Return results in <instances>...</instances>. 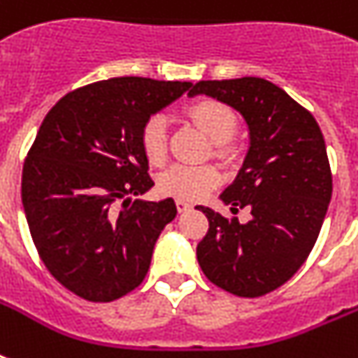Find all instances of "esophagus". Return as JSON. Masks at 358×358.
<instances>
[{"label":"esophagus","instance_id":"obj_1","mask_svg":"<svg viewBox=\"0 0 358 358\" xmlns=\"http://www.w3.org/2000/svg\"><path fill=\"white\" fill-rule=\"evenodd\" d=\"M176 210H178L180 213L189 212L191 204H189V202H185V201H176Z\"/></svg>","mask_w":358,"mask_h":358}]
</instances>
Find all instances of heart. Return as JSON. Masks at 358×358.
<instances>
[{
  "mask_svg": "<svg viewBox=\"0 0 358 358\" xmlns=\"http://www.w3.org/2000/svg\"><path fill=\"white\" fill-rule=\"evenodd\" d=\"M193 117L204 134L217 145H224L234 137L238 129L234 111L217 100H199L189 108ZM141 146L152 163H159L167 154V117L152 115L141 129ZM221 173L213 165H187L173 163L157 176V189L163 195L178 201H201L217 187Z\"/></svg>",
  "mask_w": 358,
  "mask_h": 358,
  "instance_id": "1",
  "label": "heart"
}]
</instances>
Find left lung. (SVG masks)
Masks as SVG:
<instances>
[{
    "label": "left lung",
    "mask_w": 358,
    "mask_h": 358,
    "mask_svg": "<svg viewBox=\"0 0 358 358\" xmlns=\"http://www.w3.org/2000/svg\"><path fill=\"white\" fill-rule=\"evenodd\" d=\"M196 94L227 103L247 122L249 150L219 199L232 213L250 208L243 224L196 206L210 221L196 260L219 288L260 297L294 277L322 230L333 195L325 139L316 119L264 78L199 81L189 91Z\"/></svg>",
    "instance_id": "obj_1"
}]
</instances>
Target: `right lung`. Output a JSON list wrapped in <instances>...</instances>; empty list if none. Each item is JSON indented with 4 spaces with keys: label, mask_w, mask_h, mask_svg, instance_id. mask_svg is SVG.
Segmentation results:
<instances>
[{
    "label": "right lung",
    "mask_w": 358,
    "mask_h": 358,
    "mask_svg": "<svg viewBox=\"0 0 358 358\" xmlns=\"http://www.w3.org/2000/svg\"><path fill=\"white\" fill-rule=\"evenodd\" d=\"M189 81L111 78L59 100L42 120L22 173V204L44 266L64 288L108 303L143 282L157 238L176 217L152 189L141 129Z\"/></svg>",
    "instance_id": "right-lung-1"
}]
</instances>
